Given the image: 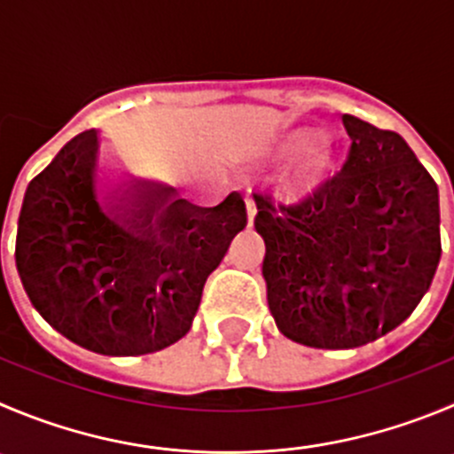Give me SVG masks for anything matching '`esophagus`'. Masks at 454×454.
<instances>
[{
  "mask_svg": "<svg viewBox=\"0 0 454 454\" xmlns=\"http://www.w3.org/2000/svg\"><path fill=\"white\" fill-rule=\"evenodd\" d=\"M253 217H255V206H253V203L247 199V226L248 228H251Z\"/></svg>",
  "mask_w": 454,
  "mask_h": 454,
  "instance_id": "34e87169",
  "label": "esophagus"
}]
</instances>
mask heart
Segmentation results:
<instances>
[{"label":"heart","mask_w":454,"mask_h":454,"mask_svg":"<svg viewBox=\"0 0 454 454\" xmlns=\"http://www.w3.org/2000/svg\"><path fill=\"white\" fill-rule=\"evenodd\" d=\"M327 137H325L323 131L317 129H295L291 134H286L282 141H273V143H264V145L257 147L253 152V159L257 160H270V163L278 165L279 169H286L291 165H295L298 160L307 159L311 156L313 152H317L320 147L325 145ZM338 168V163L333 159H325L317 163L316 172L309 175V179H304L302 184L295 185L291 190V199H304L309 194L316 192L329 176L333 175V169Z\"/></svg>","instance_id":"heart-1"}]
</instances>
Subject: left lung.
<instances>
[{"instance_id":"obj_1","label":"left lung","mask_w":454,"mask_h":454,"mask_svg":"<svg viewBox=\"0 0 454 454\" xmlns=\"http://www.w3.org/2000/svg\"><path fill=\"white\" fill-rule=\"evenodd\" d=\"M349 159L302 206L255 194L275 325L316 349H354L417 309L442 257L439 190L396 131L342 114Z\"/></svg>"}]
</instances>
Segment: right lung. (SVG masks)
Wrapping results in <instances>:
<instances>
[{"label": "right lung", "mask_w": 454, "mask_h": 454, "mask_svg": "<svg viewBox=\"0 0 454 454\" xmlns=\"http://www.w3.org/2000/svg\"><path fill=\"white\" fill-rule=\"evenodd\" d=\"M98 163V131H82L28 184L17 270L37 313L71 342L154 354L190 332L247 206L231 192L197 207L172 185L131 175L109 184Z\"/></svg>", "instance_id": "right-lung-1"}]
</instances>
